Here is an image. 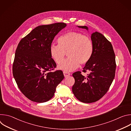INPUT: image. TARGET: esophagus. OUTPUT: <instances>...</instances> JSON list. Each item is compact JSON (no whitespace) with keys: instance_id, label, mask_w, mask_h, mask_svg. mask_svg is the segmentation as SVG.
Instances as JSON below:
<instances>
[{"instance_id":"34e87169","label":"esophagus","mask_w":131,"mask_h":131,"mask_svg":"<svg viewBox=\"0 0 131 131\" xmlns=\"http://www.w3.org/2000/svg\"><path fill=\"white\" fill-rule=\"evenodd\" d=\"M63 73H64V75L65 77H67L69 76L70 74V73L69 72H66V71H64Z\"/></svg>"}]
</instances>
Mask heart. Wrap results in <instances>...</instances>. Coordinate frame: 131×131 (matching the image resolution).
I'll use <instances>...</instances> for the list:
<instances>
[{"mask_svg": "<svg viewBox=\"0 0 131 131\" xmlns=\"http://www.w3.org/2000/svg\"><path fill=\"white\" fill-rule=\"evenodd\" d=\"M59 45L52 44L50 53L54 62L59 64L64 59L65 54L68 57L64 60L58 68L64 71H71L77 68L79 64H86L91 59L94 46L88 36L77 31H69L58 39Z\"/></svg>", "mask_w": 131, "mask_h": 131, "instance_id": "heart-1", "label": "heart"}]
</instances>
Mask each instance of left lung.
Segmentation results:
<instances>
[{"label": "left lung", "mask_w": 131, "mask_h": 131, "mask_svg": "<svg viewBox=\"0 0 131 131\" xmlns=\"http://www.w3.org/2000/svg\"><path fill=\"white\" fill-rule=\"evenodd\" d=\"M79 28L88 30L86 26ZM94 51L82 71L89 72L87 76L77 71L72 74L75 82L72 88L74 95L80 102L91 103L100 100L107 92L115 76V54L113 46L99 32L91 35Z\"/></svg>", "instance_id": "obj_1"}]
</instances>
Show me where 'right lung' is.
Wrapping results in <instances>:
<instances>
[{
  "label": "right lung",
  "mask_w": 131,
  "mask_h": 131,
  "mask_svg": "<svg viewBox=\"0 0 131 131\" xmlns=\"http://www.w3.org/2000/svg\"><path fill=\"white\" fill-rule=\"evenodd\" d=\"M64 23L40 25L22 38L15 51L12 72L21 92L29 100L43 103L51 99L64 78L50 53L55 36L66 26Z\"/></svg>",
  "instance_id": "1"
}]
</instances>
